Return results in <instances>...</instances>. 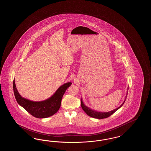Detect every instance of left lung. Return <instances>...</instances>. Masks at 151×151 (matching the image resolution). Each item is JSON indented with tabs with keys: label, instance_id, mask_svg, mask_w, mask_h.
<instances>
[{
	"label": "left lung",
	"instance_id": "8db88e82",
	"mask_svg": "<svg viewBox=\"0 0 151 151\" xmlns=\"http://www.w3.org/2000/svg\"><path fill=\"white\" fill-rule=\"evenodd\" d=\"M128 88H127V94H126V96H125L124 102L118 108L113 110L111 111H108V112H100V111H96V110L91 109V108H88L87 106H86L85 104H83V100L81 98V106L82 107V109L86 113V114L88 115V116H91L92 118H96V119H104V118H108V117L110 116L111 115L113 114V113H114L117 110L119 109L120 108H121L123 106V105L124 103L125 100L127 99V95H128Z\"/></svg>",
	"mask_w": 151,
	"mask_h": 151
}]
</instances>
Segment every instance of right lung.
Returning <instances> with one entry per match:
<instances>
[{"mask_svg":"<svg viewBox=\"0 0 151 151\" xmlns=\"http://www.w3.org/2000/svg\"><path fill=\"white\" fill-rule=\"evenodd\" d=\"M71 83V82L64 83L57 89L52 96L41 101H33L23 98L17 89L14 79L13 91L17 103L29 114L37 118H46L58 111L61 106L63 95Z\"/></svg>","mask_w":151,"mask_h":151,"instance_id":"right-lung-1","label":"right lung"}]
</instances>
